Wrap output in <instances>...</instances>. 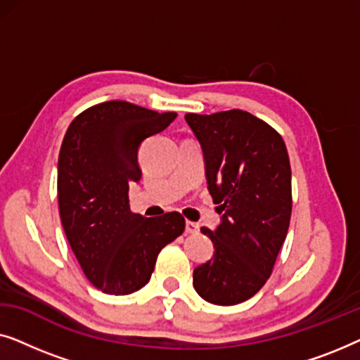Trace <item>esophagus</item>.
Here are the masks:
<instances>
[{
    "label": "esophagus",
    "mask_w": 360,
    "mask_h": 360,
    "mask_svg": "<svg viewBox=\"0 0 360 360\" xmlns=\"http://www.w3.org/2000/svg\"><path fill=\"white\" fill-rule=\"evenodd\" d=\"M198 229H200L198 224L191 223V221H186V224H185V233L186 234H196V233H198Z\"/></svg>",
    "instance_id": "34e87169"
}]
</instances>
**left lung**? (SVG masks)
<instances>
[{"label": "left lung", "instance_id": "1", "mask_svg": "<svg viewBox=\"0 0 360 360\" xmlns=\"http://www.w3.org/2000/svg\"><path fill=\"white\" fill-rule=\"evenodd\" d=\"M205 157L221 223L201 228L213 259L193 270V287L221 307L254 297L272 274L292 216V169L282 136L243 110L185 115Z\"/></svg>", "mask_w": 360, "mask_h": 360}]
</instances>
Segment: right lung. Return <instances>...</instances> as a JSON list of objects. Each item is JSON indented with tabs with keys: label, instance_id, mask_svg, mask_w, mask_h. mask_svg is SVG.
I'll use <instances>...</instances> for the list:
<instances>
[{
	"label": "right lung",
	"instance_id": "right-lung-1",
	"mask_svg": "<svg viewBox=\"0 0 360 360\" xmlns=\"http://www.w3.org/2000/svg\"><path fill=\"white\" fill-rule=\"evenodd\" d=\"M176 112L127 101H105L68 126L58 154V211L83 274L108 295L144 287L157 255L185 229L176 211L157 218L132 213L129 185L142 176L137 150L164 131Z\"/></svg>",
	"mask_w": 360,
	"mask_h": 360
}]
</instances>
